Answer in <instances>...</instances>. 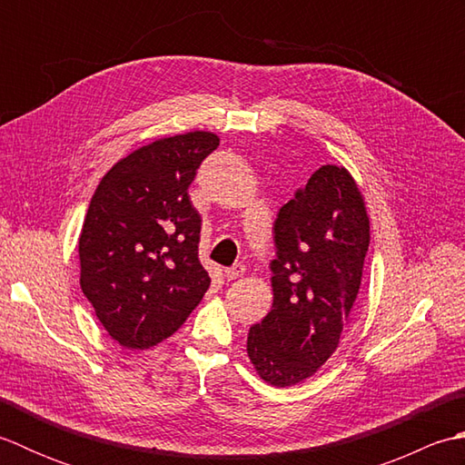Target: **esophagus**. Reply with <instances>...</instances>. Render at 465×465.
I'll use <instances>...</instances> for the list:
<instances>
[{
	"label": "esophagus",
	"mask_w": 465,
	"mask_h": 465,
	"mask_svg": "<svg viewBox=\"0 0 465 465\" xmlns=\"http://www.w3.org/2000/svg\"><path fill=\"white\" fill-rule=\"evenodd\" d=\"M245 273V265H242V263H235L233 268H227L225 270V278L227 280H238V278H242V275Z\"/></svg>",
	"instance_id": "esophagus-1"
}]
</instances>
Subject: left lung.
I'll return each mask as SVG.
<instances>
[{"label":"left lung","instance_id":"1","mask_svg":"<svg viewBox=\"0 0 465 465\" xmlns=\"http://www.w3.org/2000/svg\"><path fill=\"white\" fill-rule=\"evenodd\" d=\"M273 303L250 328L248 358L260 378L290 388L331 358L350 325L370 245V217L343 165H322L273 223Z\"/></svg>","mask_w":465,"mask_h":465}]
</instances>
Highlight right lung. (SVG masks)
<instances>
[{
	"label": "right lung",
	"instance_id": "right-lung-1",
	"mask_svg": "<svg viewBox=\"0 0 465 465\" xmlns=\"http://www.w3.org/2000/svg\"><path fill=\"white\" fill-rule=\"evenodd\" d=\"M217 145L220 135L202 130L142 145L102 177L87 207L80 285L104 330L127 350L170 338L210 288L187 187Z\"/></svg>",
	"mask_w": 465,
	"mask_h": 465
}]
</instances>
